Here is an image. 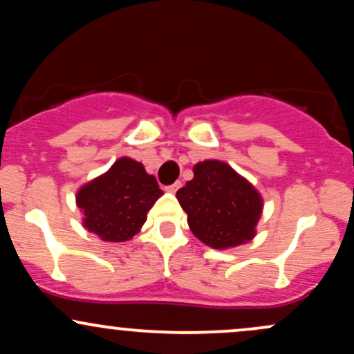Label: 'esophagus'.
<instances>
[{"label": "esophagus", "mask_w": 354, "mask_h": 354, "mask_svg": "<svg viewBox=\"0 0 354 354\" xmlns=\"http://www.w3.org/2000/svg\"><path fill=\"white\" fill-rule=\"evenodd\" d=\"M180 188H181V183L176 181V183H173V185L166 186V191H169V193H176V191Z\"/></svg>", "instance_id": "1"}]
</instances>
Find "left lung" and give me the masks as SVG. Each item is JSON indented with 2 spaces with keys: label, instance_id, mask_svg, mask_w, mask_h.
<instances>
[{
  "label": "left lung",
  "instance_id": "1",
  "mask_svg": "<svg viewBox=\"0 0 354 354\" xmlns=\"http://www.w3.org/2000/svg\"><path fill=\"white\" fill-rule=\"evenodd\" d=\"M193 173L176 198L194 236L214 250L251 241L263 213L259 191L225 161H200Z\"/></svg>",
  "mask_w": 354,
  "mask_h": 354
}]
</instances>
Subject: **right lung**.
<instances>
[{
  "instance_id": "right-lung-1",
  "label": "right lung",
  "mask_w": 354,
  "mask_h": 354,
  "mask_svg": "<svg viewBox=\"0 0 354 354\" xmlns=\"http://www.w3.org/2000/svg\"><path fill=\"white\" fill-rule=\"evenodd\" d=\"M163 191L145 166L123 156L106 173L88 181L76 193L83 226L103 241L123 243L140 233Z\"/></svg>"
}]
</instances>
